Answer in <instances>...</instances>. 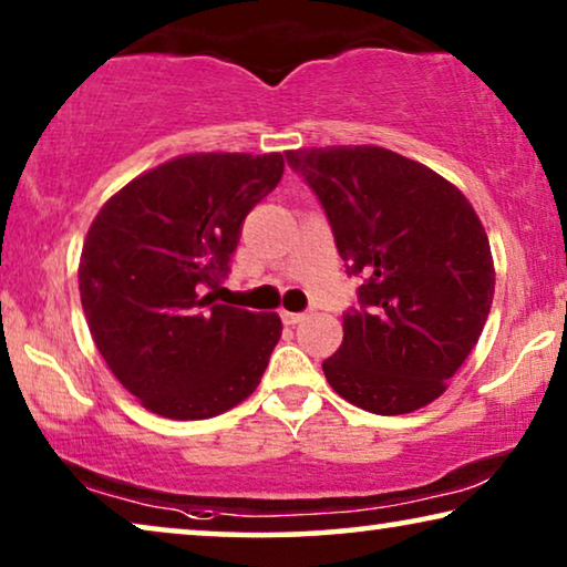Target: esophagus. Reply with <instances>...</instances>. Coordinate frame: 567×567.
Returning <instances> with one entry per match:
<instances>
[{"instance_id": "1", "label": "esophagus", "mask_w": 567, "mask_h": 567, "mask_svg": "<svg viewBox=\"0 0 567 567\" xmlns=\"http://www.w3.org/2000/svg\"><path fill=\"white\" fill-rule=\"evenodd\" d=\"M280 316H282V323H285V326H298V323H302V320H306V312H290V310H282Z\"/></svg>"}]
</instances>
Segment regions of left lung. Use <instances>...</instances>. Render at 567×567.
<instances>
[{
    "label": "left lung",
    "mask_w": 567,
    "mask_h": 567,
    "mask_svg": "<svg viewBox=\"0 0 567 567\" xmlns=\"http://www.w3.org/2000/svg\"><path fill=\"white\" fill-rule=\"evenodd\" d=\"M333 229L346 275L364 277L343 312L328 384L374 415L437 400L476 346L494 300V259L466 196L392 150H290Z\"/></svg>",
    "instance_id": "obj_1"
}]
</instances>
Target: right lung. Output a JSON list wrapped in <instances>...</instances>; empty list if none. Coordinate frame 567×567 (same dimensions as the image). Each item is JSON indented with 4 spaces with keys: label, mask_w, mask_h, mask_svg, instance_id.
<instances>
[{
    "label": "right lung",
    "mask_w": 567,
    "mask_h": 567,
    "mask_svg": "<svg viewBox=\"0 0 567 567\" xmlns=\"http://www.w3.org/2000/svg\"><path fill=\"white\" fill-rule=\"evenodd\" d=\"M280 152H198L104 203L79 265L81 306L114 377L155 415L206 420L257 390L277 312L216 302L244 218L280 183Z\"/></svg>",
    "instance_id": "add662e5"
}]
</instances>
